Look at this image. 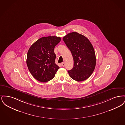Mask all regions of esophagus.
Segmentation results:
<instances>
[{"mask_svg":"<svg viewBox=\"0 0 125 125\" xmlns=\"http://www.w3.org/2000/svg\"><path fill=\"white\" fill-rule=\"evenodd\" d=\"M65 63L64 62L61 63V65H62V66H63V67H64V66H65Z\"/></svg>","mask_w":125,"mask_h":125,"instance_id":"obj_1","label":"esophagus"}]
</instances>
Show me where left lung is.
Here are the masks:
<instances>
[{"instance_id": "1", "label": "left lung", "mask_w": 125, "mask_h": 125, "mask_svg": "<svg viewBox=\"0 0 125 125\" xmlns=\"http://www.w3.org/2000/svg\"><path fill=\"white\" fill-rule=\"evenodd\" d=\"M70 50L73 59V67L68 73L73 80L83 81L92 74L95 68V52L91 43L85 36L72 32L63 38Z\"/></svg>"}]
</instances>
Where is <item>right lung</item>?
Instances as JSON below:
<instances>
[{
    "label": "right lung",
    "mask_w": 125,
    "mask_h": 125,
    "mask_svg": "<svg viewBox=\"0 0 125 125\" xmlns=\"http://www.w3.org/2000/svg\"><path fill=\"white\" fill-rule=\"evenodd\" d=\"M61 38L56 36L42 37L30 48L27 65L32 76L37 81L45 83L52 79L60 67L55 63V47Z\"/></svg>",
    "instance_id": "1"
}]
</instances>
